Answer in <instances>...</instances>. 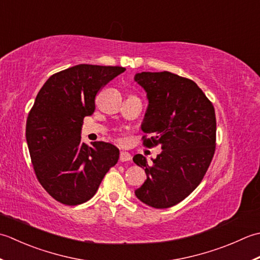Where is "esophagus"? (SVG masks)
<instances>
[{"label":"esophagus","instance_id":"esophagus-1","mask_svg":"<svg viewBox=\"0 0 260 260\" xmlns=\"http://www.w3.org/2000/svg\"><path fill=\"white\" fill-rule=\"evenodd\" d=\"M130 160H131V155L129 152H125V151L120 152V161L125 162V161H130Z\"/></svg>","mask_w":260,"mask_h":260}]
</instances>
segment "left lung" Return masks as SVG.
Returning <instances> with one entry per match:
<instances>
[{
    "instance_id": "left-lung-1",
    "label": "left lung",
    "mask_w": 260,
    "mask_h": 260,
    "mask_svg": "<svg viewBox=\"0 0 260 260\" xmlns=\"http://www.w3.org/2000/svg\"><path fill=\"white\" fill-rule=\"evenodd\" d=\"M135 81L149 101L142 145L162 149L150 165L139 153L134 157L147 175L135 193L147 205L167 209L186 199L208 171L216 145L214 107L197 83L171 72H142Z\"/></svg>"
}]
</instances>
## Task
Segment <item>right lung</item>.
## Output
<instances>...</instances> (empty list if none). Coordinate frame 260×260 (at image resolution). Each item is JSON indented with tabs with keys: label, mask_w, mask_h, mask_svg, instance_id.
Listing matches in <instances>:
<instances>
[{
	"label": "right lung",
	"mask_w": 260,
	"mask_h": 260,
	"mask_svg": "<svg viewBox=\"0 0 260 260\" xmlns=\"http://www.w3.org/2000/svg\"><path fill=\"white\" fill-rule=\"evenodd\" d=\"M124 71L81 63L51 75L37 95L26 119V142L37 179L58 202H86L118 162V148L103 141L88 147L81 129L94 112L98 93Z\"/></svg>",
	"instance_id": "add662e5"
}]
</instances>
